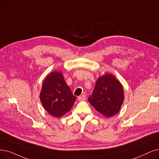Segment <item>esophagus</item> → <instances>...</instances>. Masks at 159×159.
I'll use <instances>...</instances> for the list:
<instances>
[{
	"mask_svg": "<svg viewBox=\"0 0 159 159\" xmlns=\"http://www.w3.org/2000/svg\"><path fill=\"white\" fill-rule=\"evenodd\" d=\"M86 97L85 95H81L78 97V100L80 102L84 101V100H86Z\"/></svg>",
	"mask_w": 159,
	"mask_h": 159,
	"instance_id": "obj_1",
	"label": "esophagus"
}]
</instances>
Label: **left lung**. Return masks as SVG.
Listing matches in <instances>:
<instances>
[{
  "label": "left lung",
  "instance_id": "8db88e82",
  "mask_svg": "<svg viewBox=\"0 0 159 159\" xmlns=\"http://www.w3.org/2000/svg\"><path fill=\"white\" fill-rule=\"evenodd\" d=\"M124 89L112 74L99 77L89 102L97 111L106 117L118 113L124 102Z\"/></svg>",
  "mask_w": 159,
  "mask_h": 159
}]
</instances>
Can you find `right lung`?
Returning a JSON list of instances; mask_svg holds the SVG:
<instances>
[{"mask_svg":"<svg viewBox=\"0 0 159 159\" xmlns=\"http://www.w3.org/2000/svg\"><path fill=\"white\" fill-rule=\"evenodd\" d=\"M40 100L52 116L61 117L71 109L76 96L64 80L61 72L53 71L44 79L40 93Z\"/></svg>","mask_w":159,"mask_h":159,"instance_id":"add662e5","label":"right lung"}]
</instances>
